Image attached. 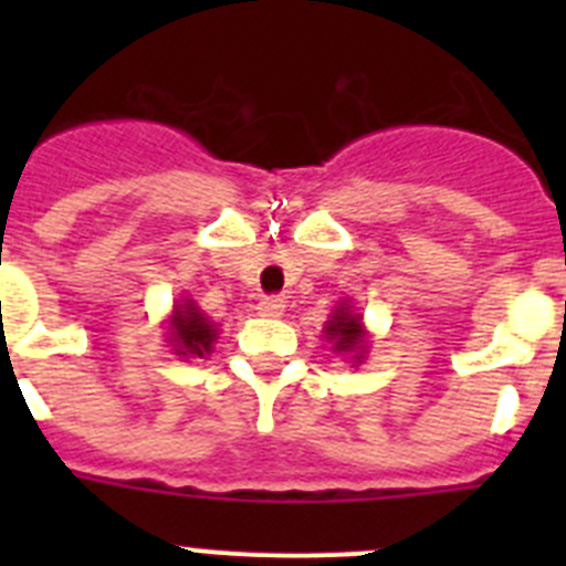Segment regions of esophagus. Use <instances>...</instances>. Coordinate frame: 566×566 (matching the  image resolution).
I'll list each match as a JSON object with an SVG mask.
<instances>
[{"mask_svg":"<svg viewBox=\"0 0 566 566\" xmlns=\"http://www.w3.org/2000/svg\"><path fill=\"white\" fill-rule=\"evenodd\" d=\"M283 312H286V300L283 297H263L258 303L260 317H280Z\"/></svg>","mask_w":566,"mask_h":566,"instance_id":"esophagus-1","label":"esophagus"}]
</instances>
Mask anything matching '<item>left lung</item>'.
I'll use <instances>...</instances> for the list:
<instances>
[{"instance_id":"8db88e82","label":"left lung","mask_w":566,"mask_h":566,"mask_svg":"<svg viewBox=\"0 0 566 566\" xmlns=\"http://www.w3.org/2000/svg\"><path fill=\"white\" fill-rule=\"evenodd\" d=\"M323 337L332 343L334 352L348 354V359H354V363H363L365 352H368V332L363 326V314L348 300H343L332 312V317L326 319Z\"/></svg>"}]
</instances>
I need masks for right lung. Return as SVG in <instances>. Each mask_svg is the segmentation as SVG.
<instances>
[{
	"mask_svg": "<svg viewBox=\"0 0 566 566\" xmlns=\"http://www.w3.org/2000/svg\"><path fill=\"white\" fill-rule=\"evenodd\" d=\"M218 339L212 319L198 308L195 300H178L169 317V345L181 357H209Z\"/></svg>",
	"mask_w": 566,
	"mask_h": 566,
	"instance_id": "add662e5",
	"label": "right lung"
}]
</instances>
